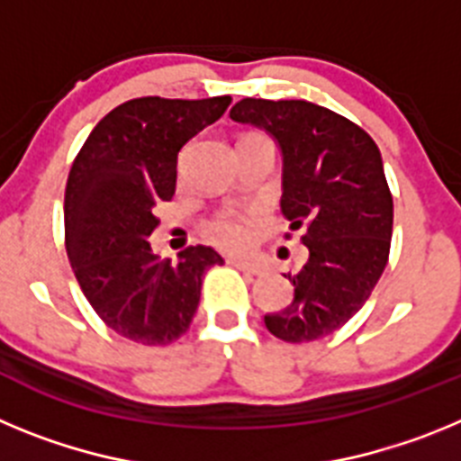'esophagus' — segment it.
Returning <instances> with one entry per match:
<instances>
[{
    "label": "esophagus",
    "mask_w": 461,
    "mask_h": 461,
    "mask_svg": "<svg viewBox=\"0 0 461 461\" xmlns=\"http://www.w3.org/2000/svg\"><path fill=\"white\" fill-rule=\"evenodd\" d=\"M230 266L238 267L240 272H247V275H263V266L254 263V260H244V258H233L230 260Z\"/></svg>",
    "instance_id": "34e87169"
}]
</instances>
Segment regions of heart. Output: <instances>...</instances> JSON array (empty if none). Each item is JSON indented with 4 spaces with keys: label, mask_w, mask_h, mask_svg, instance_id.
Returning <instances> with one entry per match:
<instances>
[{
    "label": "heart",
    "mask_w": 461,
    "mask_h": 461,
    "mask_svg": "<svg viewBox=\"0 0 461 461\" xmlns=\"http://www.w3.org/2000/svg\"><path fill=\"white\" fill-rule=\"evenodd\" d=\"M205 235L207 240L221 247V249H242L244 244L249 242L251 228L249 221L240 214H219V217L210 219L205 223Z\"/></svg>",
    "instance_id": "heart-1"
}]
</instances>
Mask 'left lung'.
<instances>
[{"label":"left lung","instance_id":"obj_1","mask_svg":"<svg viewBox=\"0 0 461 461\" xmlns=\"http://www.w3.org/2000/svg\"><path fill=\"white\" fill-rule=\"evenodd\" d=\"M230 117L266 129L284 154L281 214L303 230L309 258L291 304L266 328L288 344L321 339L360 312L393 240V194L381 152L362 126L309 101L242 99ZM291 240V233H286Z\"/></svg>","mask_w":461,"mask_h":461}]
</instances>
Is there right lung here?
Masks as SVG:
<instances>
[{
  "label": "right lung",
  "instance_id": "obj_1",
  "mask_svg": "<svg viewBox=\"0 0 461 461\" xmlns=\"http://www.w3.org/2000/svg\"><path fill=\"white\" fill-rule=\"evenodd\" d=\"M230 96H142L110 110L73 158L64 191V242L87 303L117 335L166 346L189 330L203 275L223 258L186 247L180 260L149 247L154 207L175 194L185 142L226 113Z\"/></svg>",
  "mask_w": 461,
  "mask_h": 461
}]
</instances>
